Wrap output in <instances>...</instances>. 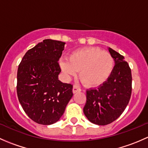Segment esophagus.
<instances>
[{
	"instance_id": "obj_1",
	"label": "esophagus",
	"mask_w": 148,
	"mask_h": 148,
	"mask_svg": "<svg viewBox=\"0 0 148 148\" xmlns=\"http://www.w3.org/2000/svg\"><path fill=\"white\" fill-rule=\"evenodd\" d=\"M72 91H73V93H77V92H80V91H81V89H80L77 85H74V86H73Z\"/></svg>"
}]
</instances>
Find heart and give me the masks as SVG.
Wrapping results in <instances>:
<instances>
[{
  "mask_svg": "<svg viewBox=\"0 0 148 148\" xmlns=\"http://www.w3.org/2000/svg\"><path fill=\"white\" fill-rule=\"evenodd\" d=\"M114 61L109 52L98 48L87 47L75 51L62 59L60 66L66 77L79 72L80 80L89 87L102 84L108 79L114 69Z\"/></svg>",
  "mask_w": 148,
  "mask_h": 148,
  "instance_id": "heart-1",
  "label": "heart"
}]
</instances>
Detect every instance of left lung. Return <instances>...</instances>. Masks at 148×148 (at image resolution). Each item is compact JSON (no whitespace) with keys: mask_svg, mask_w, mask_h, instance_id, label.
Returning <instances> with one entry per match:
<instances>
[{"mask_svg":"<svg viewBox=\"0 0 148 148\" xmlns=\"http://www.w3.org/2000/svg\"><path fill=\"white\" fill-rule=\"evenodd\" d=\"M115 65L108 79L97 89L86 90L83 111L92 123L106 125L117 120L130 99L132 74L123 56L109 48Z\"/></svg>","mask_w":148,"mask_h":148,"instance_id":"left-lung-1","label":"left lung"}]
</instances>
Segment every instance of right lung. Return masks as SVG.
Returning a JSON list of instances; mask_svg holds the SVG:
<instances>
[{
	"label": "right lung",
	"mask_w": 148,
	"mask_h": 148,
	"mask_svg": "<svg viewBox=\"0 0 148 148\" xmlns=\"http://www.w3.org/2000/svg\"><path fill=\"white\" fill-rule=\"evenodd\" d=\"M64 42L45 39L29 49L17 72V95L28 117L38 124L55 123L73 96V85L59 81Z\"/></svg>",
	"instance_id": "obj_1"
}]
</instances>
